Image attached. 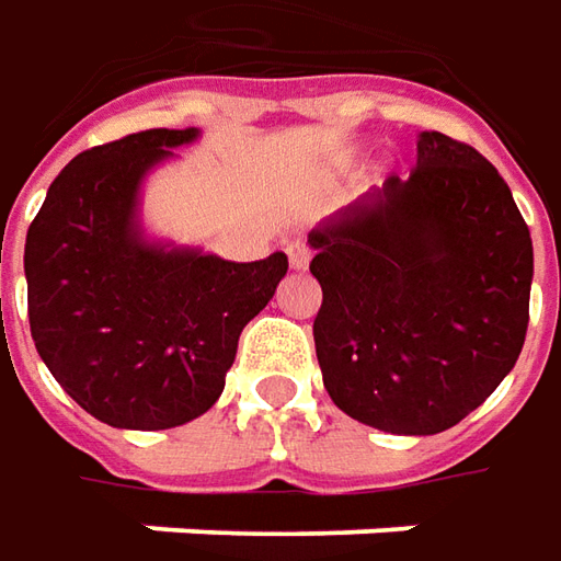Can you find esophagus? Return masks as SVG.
<instances>
[{
    "label": "esophagus",
    "mask_w": 561,
    "mask_h": 561,
    "mask_svg": "<svg viewBox=\"0 0 561 561\" xmlns=\"http://www.w3.org/2000/svg\"><path fill=\"white\" fill-rule=\"evenodd\" d=\"M288 263H291V270H307V263H310V248L304 242L288 244Z\"/></svg>",
    "instance_id": "1"
}]
</instances>
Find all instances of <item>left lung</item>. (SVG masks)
<instances>
[{
	"label": "left lung",
	"instance_id": "1",
	"mask_svg": "<svg viewBox=\"0 0 561 561\" xmlns=\"http://www.w3.org/2000/svg\"><path fill=\"white\" fill-rule=\"evenodd\" d=\"M313 341L335 407L391 435H437L510 376L528 332L531 232L496 167L419 133L415 170L307 236Z\"/></svg>",
	"mask_w": 561,
	"mask_h": 561
}]
</instances>
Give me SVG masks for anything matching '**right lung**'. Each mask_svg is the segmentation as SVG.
<instances>
[{
    "instance_id": "1",
    "label": "right lung",
    "mask_w": 561,
    "mask_h": 561,
    "mask_svg": "<svg viewBox=\"0 0 561 561\" xmlns=\"http://www.w3.org/2000/svg\"><path fill=\"white\" fill-rule=\"evenodd\" d=\"M198 129H146L77 154L24 244L30 335L55 381L111 428L161 432L222 394L239 335L276 295L288 257L236 263L158 242L142 185Z\"/></svg>"
}]
</instances>
